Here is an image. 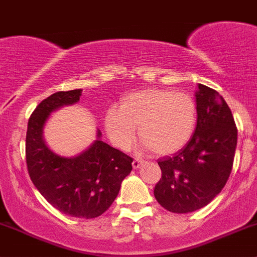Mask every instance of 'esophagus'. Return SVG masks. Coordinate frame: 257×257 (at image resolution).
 <instances>
[{
  "label": "esophagus",
  "mask_w": 257,
  "mask_h": 257,
  "mask_svg": "<svg viewBox=\"0 0 257 257\" xmlns=\"http://www.w3.org/2000/svg\"><path fill=\"white\" fill-rule=\"evenodd\" d=\"M144 160H141V159H134L133 160V168L134 169H138V168H141V165L143 164Z\"/></svg>",
  "instance_id": "34e87169"
}]
</instances>
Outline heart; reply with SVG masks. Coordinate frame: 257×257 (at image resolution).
Segmentation results:
<instances>
[{"mask_svg":"<svg viewBox=\"0 0 257 257\" xmlns=\"http://www.w3.org/2000/svg\"><path fill=\"white\" fill-rule=\"evenodd\" d=\"M196 105L186 93L169 89H145L125 95L119 110L110 108L104 116V128L115 147L128 150L137 138L145 148L159 155L183 149L196 125Z\"/></svg>","mask_w":257,"mask_h":257,"instance_id":"obj_1","label":"heart"}]
</instances>
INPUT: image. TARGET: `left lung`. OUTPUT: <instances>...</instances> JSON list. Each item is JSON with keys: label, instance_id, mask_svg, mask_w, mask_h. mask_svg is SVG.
I'll return each mask as SVG.
<instances>
[{"label": "left lung", "instance_id": "8db88e82", "mask_svg": "<svg viewBox=\"0 0 257 257\" xmlns=\"http://www.w3.org/2000/svg\"><path fill=\"white\" fill-rule=\"evenodd\" d=\"M198 123L189 143L173 157L158 162L162 178L154 188L158 203L175 214L208 205L222 190L234 164L237 128L224 98L199 84Z\"/></svg>", "mask_w": 257, "mask_h": 257}]
</instances>
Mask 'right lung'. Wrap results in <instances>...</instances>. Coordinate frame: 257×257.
Listing matches in <instances>:
<instances>
[{
    "instance_id": "right-lung-1",
    "label": "right lung",
    "mask_w": 257,
    "mask_h": 257,
    "mask_svg": "<svg viewBox=\"0 0 257 257\" xmlns=\"http://www.w3.org/2000/svg\"><path fill=\"white\" fill-rule=\"evenodd\" d=\"M80 95L82 89L57 92L37 105L28 119L26 163L33 185L53 208L69 216L93 219L115 200L121 181L133 169V159L100 139L74 158L48 149L42 132L49 114L78 102Z\"/></svg>"
}]
</instances>
